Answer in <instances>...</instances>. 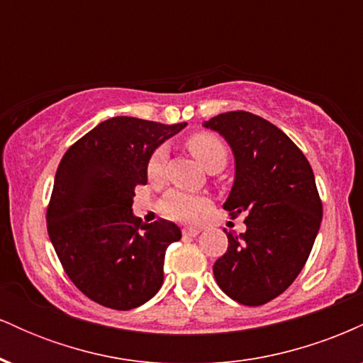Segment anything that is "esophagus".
<instances>
[{
	"label": "esophagus",
	"mask_w": 363,
	"mask_h": 363,
	"mask_svg": "<svg viewBox=\"0 0 363 363\" xmlns=\"http://www.w3.org/2000/svg\"><path fill=\"white\" fill-rule=\"evenodd\" d=\"M198 234H199V228H196V227L182 228V235L184 237H196Z\"/></svg>",
	"instance_id": "obj_1"
}]
</instances>
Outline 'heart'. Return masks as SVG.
I'll use <instances>...</instances> for the list:
<instances>
[{
    "mask_svg": "<svg viewBox=\"0 0 363 363\" xmlns=\"http://www.w3.org/2000/svg\"><path fill=\"white\" fill-rule=\"evenodd\" d=\"M186 148L208 172H218L228 160V147L218 135L211 131H196L187 136ZM165 172V150L157 148L147 162V177L152 182H160ZM210 201L201 194L172 189L162 199L164 215L184 222H193L206 210Z\"/></svg>",
    "mask_w": 363,
    "mask_h": 363,
    "instance_id": "1",
    "label": "heart"
}]
</instances>
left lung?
Returning a JSON list of instances; mask_svg holds the SVG:
<instances>
[{
  "instance_id": "left-lung-1",
  "label": "left lung",
  "mask_w": 363,
  "mask_h": 363,
  "mask_svg": "<svg viewBox=\"0 0 363 363\" xmlns=\"http://www.w3.org/2000/svg\"><path fill=\"white\" fill-rule=\"evenodd\" d=\"M232 147L235 181L223 208L245 215L247 230L227 232L228 247L215 261L218 286L242 306H262L302 272L323 220L314 172L301 148L269 121L245 111L205 123Z\"/></svg>"
}]
</instances>
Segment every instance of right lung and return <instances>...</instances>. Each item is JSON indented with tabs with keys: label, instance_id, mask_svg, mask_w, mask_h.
<instances>
[{
	"label": "right lung",
	"instance_id": "add662e5",
	"mask_svg": "<svg viewBox=\"0 0 363 363\" xmlns=\"http://www.w3.org/2000/svg\"><path fill=\"white\" fill-rule=\"evenodd\" d=\"M184 126L119 116L61 158L45 213L48 234L69 280L104 307L135 309L164 283L165 251L181 239V228L164 218L141 223L133 196L147 184L153 150Z\"/></svg>",
	"mask_w": 363,
	"mask_h": 363
}]
</instances>
